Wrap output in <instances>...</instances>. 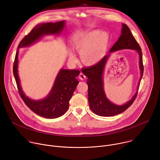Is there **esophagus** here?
<instances>
[{"label":"esophagus","mask_w":160,"mask_h":160,"mask_svg":"<svg viewBox=\"0 0 160 160\" xmlns=\"http://www.w3.org/2000/svg\"><path fill=\"white\" fill-rule=\"evenodd\" d=\"M78 77H79V78H80V80H83L85 78V76L82 73H80Z\"/></svg>","instance_id":"1"}]
</instances>
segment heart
Segmentation results:
<instances>
[{
  "instance_id": "b5f03b06",
  "label": "heart",
  "mask_w": 160,
  "mask_h": 160,
  "mask_svg": "<svg viewBox=\"0 0 160 160\" xmlns=\"http://www.w3.org/2000/svg\"><path fill=\"white\" fill-rule=\"evenodd\" d=\"M109 37L104 31L95 30L78 38L75 44L76 51L80 54V59L86 66H94L99 62L104 57L109 45ZM72 61L77 60L76 54L70 55Z\"/></svg>"
}]
</instances>
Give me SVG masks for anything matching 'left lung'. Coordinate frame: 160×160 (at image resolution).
<instances>
[{
    "label": "left lung",
    "mask_w": 160,
    "mask_h": 160,
    "mask_svg": "<svg viewBox=\"0 0 160 160\" xmlns=\"http://www.w3.org/2000/svg\"><path fill=\"white\" fill-rule=\"evenodd\" d=\"M123 49L135 50L139 55L141 78L138 86V90L144 71L142 54L139 45L133 37L129 28L125 24H122L121 35L118 41L111 48L109 54L106 55L98 64L82 69V72L88 78L87 83L88 85V99L90 108L98 116L112 117L123 112L132 104L138 94L137 91L128 102L123 105H118L111 102L107 99L105 93L103 77L107 62L112 52Z\"/></svg>",
    "instance_id": "left-lung-1"
}]
</instances>
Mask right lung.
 I'll list each match as a JSON object with an SVG mask.
<instances>
[{
	"mask_svg": "<svg viewBox=\"0 0 160 160\" xmlns=\"http://www.w3.org/2000/svg\"><path fill=\"white\" fill-rule=\"evenodd\" d=\"M65 25V20L38 24L20 42L15 56L13 73L21 98L33 112L45 118H56L63 115L67 111L70 100L79 83L76 77L79 75L80 71L61 68L47 96L42 99H32L25 94L21 85L18 75L19 50L20 48L30 46L44 36L60 35Z\"/></svg>",
	"mask_w": 160,
	"mask_h": 160,
	"instance_id": "right-lung-1",
	"label": "right lung"
}]
</instances>
